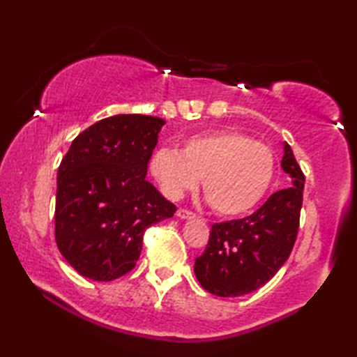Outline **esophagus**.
<instances>
[{
  "instance_id": "obj_1",
  "label": "esophagus",
  "mask_w": 357,
  "mask_h": 357,
  "mask_svg": "<svg viewBox=\"0 0 357 357\" xmlns=\"http://www.w3.org/2000/svg\"><path fill=\"white\" fill-rule=\"evenodd\" d=\"M176 214H178V218H181V219H194V218H197V214L194 211H190V209H185V208H179Z\"/></svg>"
}]
</instances>
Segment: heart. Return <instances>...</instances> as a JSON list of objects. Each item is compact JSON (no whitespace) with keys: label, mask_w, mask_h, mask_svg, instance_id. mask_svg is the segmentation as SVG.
<instances>
[{"label":"heart","mask_w":357,"mask_h":357,"mask_svg":"<svg viewBox=\"0 0 357 357\" xmlns=\"http://www.w3.org/2000/svg\"><path fill=\"white\" fill-rule=\"evenodd\" d=\"M151 172L172 199L197 188L222 216L250 211L267 194L275 174V152L238 132L195 135L181 151L162 148L151 160Z\"/></svg>","instance_id":"1"}]
</instances>
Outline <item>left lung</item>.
<instances>
[{"mask_svg": "<svg viewBox=\"0 0 357 357\" xmlns=\"http://www.w3.org/2000/svg\"><path fill=\"white\" fill-rule=\"evenodd\" d=\"M281 167L291 188L275 192L250 216L211 225L194 267L203 289L218 297L245 296L268 282L289 259L301 225L305 174L287 143Z\"/></svg>", "mask_w": 357, "mask_h": 357, "instance_id": "1", "label": "left lung"}]
</instances>
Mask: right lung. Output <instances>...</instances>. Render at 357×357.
<instances>
[{
  "mask_svg": "<svg viewBox=\"0 0 357 357\" xmlns=\"http://www.w3.org/2000/svg\"><path fill=\"white\" fill-rule=\"evenodd\" d=\"M163 123L141 114L106 117L79 133L61 160L55 241L79 275L93 281L127 275L139 259L146 229L176 213L146 181Z\"/></svg>",
  "mask_w": 357,
  "mask_h": 357,
  "instance_id": "obj_1",
  "label": "right lung"
}]
</instances>
